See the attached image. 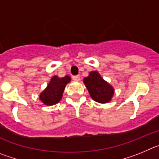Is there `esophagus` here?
Here are the masks:
<instances>
[{
  "instance_id": "esophagus-1",
  "label": "esophagus",
  "mask_w": 159,
  "mask_h": 159,
  "mask_svg": "<svg viewBox=\"0 0 159 159\" xmlns=\"http://www.w3.org/2000/svg\"><path fill=\"white\" fill-rule=\"evenodd\" d=\"M72 80L74 81H79L80 80V75H73Z\"/></svg>"
}]
</instances>
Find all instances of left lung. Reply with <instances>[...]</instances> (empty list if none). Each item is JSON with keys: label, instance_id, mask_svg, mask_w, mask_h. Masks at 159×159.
Returning a JSON list of instances; mask_svg holds the SVG:
<instances>
[{"label": "left lung", "instance_id": "1", "mask_svg": "<svg viewBox=\"0 0 159 159\" xmlns=\"http://www.w3.org/2000/svg\"><path fill=\"white\" fill-rule=\"evenodd\" d=\"M90 95L98 102L105 103L111 100L113 96L114 89L100 76L97 71H91L89 76L84 80Z\"/></svg>", "mask_w": 159, "mask_h": 159}]
</instances>
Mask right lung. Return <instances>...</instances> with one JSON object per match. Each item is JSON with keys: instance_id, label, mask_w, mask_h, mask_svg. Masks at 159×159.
Masks as SVG:
<instances>
[{"instance_id": "add662e5", "label": "right lung", "mask_w": 159, "mask_h": 159, "mask_svg": "<svg viewBox=\"0 0 159 159\" xmlns=\"http://www.w3.org/2000/svg\"><path fill=\"white\" fill-rule=\"evenodd\" d=\"M71 79L68 75L59 78L53 76L46 88L40 95V99L46 105H54L62 98L66 84L70 82Z\"/></svg>"}]
</instances>
